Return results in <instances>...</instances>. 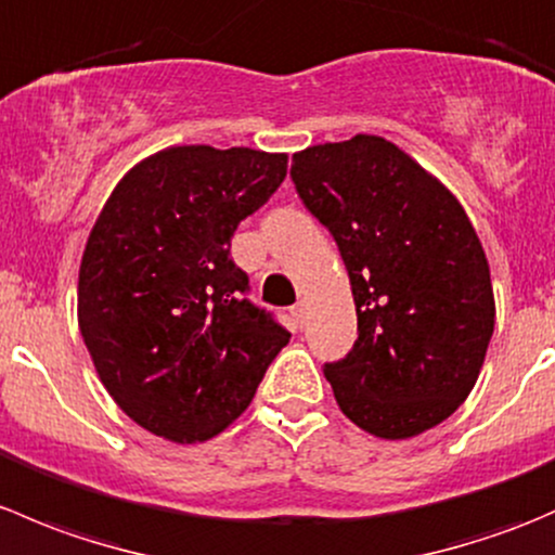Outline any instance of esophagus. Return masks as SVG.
<instances>
[{
	"instance_id": "1",
	"label": "esophagus",
	"mask_w": 555,
	"mask_h": 555,
	"mask_svg": "<svg viewBox=\"0 0 555 555\" xmlns=\"http://www.w3.org/2000/svg\"><path fill=\"white\" fill-rule=\"evenodd\" d=\"M293 322H295V327H300L304 330L306 327V304H295L293 306Z\"/></svg>"
}]
</instances>
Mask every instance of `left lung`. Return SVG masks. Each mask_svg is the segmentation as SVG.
I'll return each instance as SVG.
<instances>
[{
    "label": "left lung",
    "instance_id": "left-lung-1",
    "mask_svg": "<svg viewBox=\"0 0 555 555\" xmlns=\"http://www.w3.org/2000/svg\"><path fill=\"white\" fill-rule=\"evenodd\" d=\"M289 177L338 244L354 295V346L322 367L340 411L386 440L446 422L478 382L494 333V289L473 222L382 137L295 153Z\"/></svg>",
    "mask_w": 555,
    "mask_h": 555
}]
</instances>
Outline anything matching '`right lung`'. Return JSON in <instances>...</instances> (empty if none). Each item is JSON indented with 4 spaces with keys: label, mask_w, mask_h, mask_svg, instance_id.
<instances>
[{
    "label": "right lung",
    "mask_w": 555,
    "mask_h": 555,
    "mask_svg": "<svg viewBox=\"0 0 555 555\" xmlns=\"http://www.w3.org/2000/svg\"><path fill=\"white\" fill-rule=\"evenodd\" d=\"M284 177L287 155L188 144L112 190L82 251L77 317L99 378L139 427L173 443L215 438L289 344L231 257L238 222Z\"/></svg>",
    "instance_id": "add662e5"
}]
</instances>
